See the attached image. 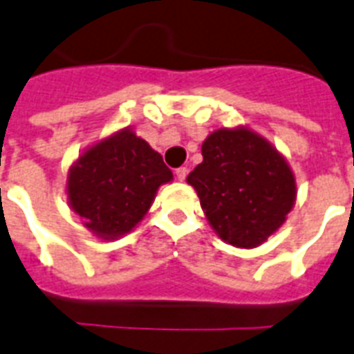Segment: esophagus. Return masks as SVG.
Here are the masks:
<instances>
[{"instance_id": "34e87169", "label": "esophagus", "mask_w": 354, "mask_h": 354, "mask_svg": "<svg viewBox=\"0 0 354 354\" xmlns=\"http://www.w3.org/2000/svg\"><path fill=\"white\" fill-rule=\"evenodd\" d=\"M187 169L185 167H180V169H176V178L180 180V182H183L185 180V176H187Z\"/></svg>"}]
</instances>
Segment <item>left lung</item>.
<instances>
[{
  "label": "left lung",
  "instance_id": "8db88e82",
  "mask_svg": "<svg viewBox=\"0 0 354 354\" xmlns=\"http://www.w3.org/2000/svg\"><path fill=\"white\" fill-rule=\"evenodd\" d=\"M202 156L187 183L209 226L235 248L264 244L296 204V176L285 156L248 127L211 132Z\"/></svg>",
  "mask_w": 354,
  "mask_h": 354
}]
</instances>
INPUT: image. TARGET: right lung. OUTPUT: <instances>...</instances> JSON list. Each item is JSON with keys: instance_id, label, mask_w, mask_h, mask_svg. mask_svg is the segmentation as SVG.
<instances>
[{"instance_id": "add662e5", "label": "right lung", "mask_w": 354, "mask_h": 354, "mask_svg": "<svg viewBox=\"0 0 354 354\" xmlns=\"http://www.w3.org/2000/svg\"><path fill=\"white\" fill-rule=\"evenodd\" d=\"M169 182L172 172L160 152L127 127L82 150L69 167L66 194L91 235L118 241L143 221Z\"/></svg>"}]
</instances>
